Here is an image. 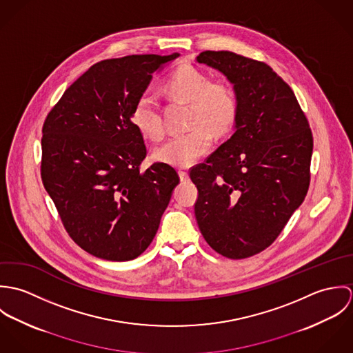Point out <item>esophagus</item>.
<instances>
[{"label":"esophagus","mask_w":353,"mask_h":353,"mask_svg":"<svg viewBox=\"0 0 353 353\" xmlns=\"http://www.w3.org/2000/svg\"><path fill=\"white\" fill-rule=\"evenodd\" d=\"M178 174H179V178H181V181H185V179L189 176V174H188V171H186L185 168H181V170L178 171Z\"/></svg>","instance_id":"obj_1"}]
</instances>
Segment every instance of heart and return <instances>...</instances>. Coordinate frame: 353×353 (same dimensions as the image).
Returning <instances> with one entry per match:
<instances>
[{
	"label": "heart",
	"mask_w": 353,
	"mask_h": 353,
	"mask_svg": "<svg viewBox=\"0 0 353 353\" xmlns=\"http://www.w3.org/2000/svg\"><path fill=\"white\" fill-rule=\"evenodd\" d=\"M164 90L175 99L190 104L189 132L171 137L154 150L160 161L188 167L212 148L213 135L225 134L236 117V98L224 81L210 79L190 65L179 66L164 83ZM132 122L145 137L159 140L163 123L156 99L144 94L132 108Z\"/></svg>",
	"instance_id": "obj_1"
}]
</instances>
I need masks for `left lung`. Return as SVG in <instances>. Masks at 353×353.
<instances>
[{"label": "left lung", "instance_id": "8db88e82", "mask_svg": "<svg viewBox=\"0 0 353 353\" xmlns=\"http://www.w3.org/2000/svg\"><path fill=\"white\" fill-rule=\"evenodd\" d=\"M236 98L234 134L190 170L196 220L208 245L231 258L270 246L310 185L312 134L291 87L266 63L231 51H202Z\"/></svg>", "mask_w": 353, "mask_h": 353}]
</instances>
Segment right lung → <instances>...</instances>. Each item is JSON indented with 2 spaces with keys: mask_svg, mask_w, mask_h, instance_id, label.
Instances as JSON below:
<instances>
[{
  "mask_svg": "<svg viewBox=\"0 0 353 353\" xmlns=\"http://www.w3.org/2000/svg\"><path fill=\"white\" fill-rule=\"evenodd\" d=\"M128 55L92 65L52 107L43 125L41 175L70 238L107 261H130L151 245L179 183L174 167L145 171L132 108L152 74L178 58Z\"/></svg>",
  "mask_w": 353,
  "mask_h": 353,
  "instance_id": "1",
  "label": "right lung"
}]
</instances>
